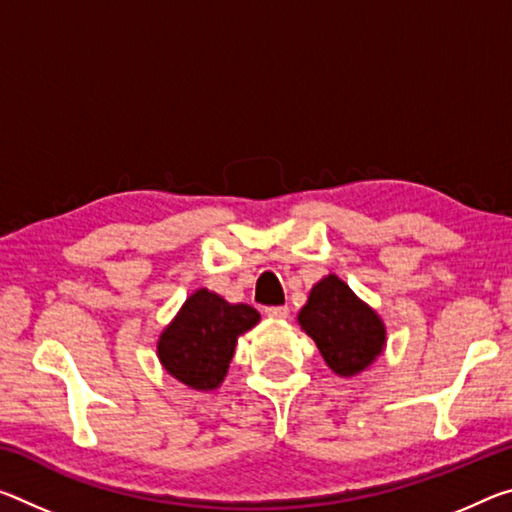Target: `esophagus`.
<instances>
[{"label": "esophagus", "mask_w": 512, "mask_h": 512, "mask_svg": "<svg viewBox=\"0 0 512 512\" xmlns=\"http://www.w3.org/2000/svg\"><path fill=\"white\" fill-rule=\"evenodd\" d=\"M264 314L269 316V319L285 321V319H289V307H287V305H280V307H266Z\"/></svg>", "instance_id": "esophagus-1"}]
</instances>
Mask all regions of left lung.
Listing matches in <instances>:
<instances>
[{
  "mask_svg": "<svg viewBox=\"0 0 512 512\" xmlns=\"http://www.w3.org/2000/svg\"><path fill=\"white\" fill-rule=\"evenodd\" d=\"M298 326L314 339L321 358L342 378L369 369L387 346V328L380 314L335 273L312 287Z\"/></svg>",
  "mask_w": 512,
  "mask_h": 512,
  "instance_id": "1",
  "label": "left lung"
}]
</instances>
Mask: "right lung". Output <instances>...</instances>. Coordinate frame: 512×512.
<instances>
[{"label": "right lung", "mask_w": 512, "mask_h": 512, "mask_svg": "<svg viewBox=\"0 0 512 512\" xmlns=\"http://www.w3.org/2000/svg\"><path fill=\"white\" fill-rule=\"evenodd\" d=\"M259 319L255 307L227 303L209 289H196L161 330L157 358L175 380L200 392H214L230 369L241 335Z\"/></svg>", "instance_id": "add662e5"}]
</instances>
